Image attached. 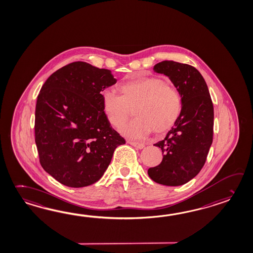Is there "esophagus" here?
Here are the masks:
<instances>
[{
    "instance_id": "1",
    "label": "esophagus",
    "mask_w": 253,
    "mask_h": 253,
    "mask_svg": "<svg viewBox=\"0 0 253 253\" xmlns=\"http://www.w3.org/2000/svg\"><path fill=\"white\" fill-rule=\"evenodd\" d=\"M128 143H129L130 145H132V146L135 147V148H137V149H143L145 145L143 144V143H140V142H136V141H131V140H129L128 141Z\"/></svg>"
}]
</instances>
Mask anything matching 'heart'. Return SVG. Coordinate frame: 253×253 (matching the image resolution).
<instances>
[{"label":"heart","mask_w":253,"mask_h":253,"mask_svg":"<svg viewBox=\"0 0 253 253\" xmlns=\"http://www.w3.org/2000/svg\"><path fill=\"white\" fill-rule=\"evenodd\" d=\"M118 90L121 95L113 90H104L101 106L109 124L117 128L129 120L134 109L137 118L121 129L128 138H144L153 130L163 133L180 117V93L163 79L132 77L119 85Z\"/></svg>","instance_id":"heart-1"}]
</instances>
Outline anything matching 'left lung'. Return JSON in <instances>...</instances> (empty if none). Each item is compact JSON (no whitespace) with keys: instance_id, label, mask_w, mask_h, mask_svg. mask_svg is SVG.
Instances as JSON below:
<instances>
[{"instance_id":"1","label":"left lung","mask_w":253,"mask_h":253,"mask_svg":"<svg viewBox=\"0 0 253 253\" xmlns=\"http://www.w3.org/2000/svg\"><path fill=\"white\" fill-rule=\"evenodd\" d=\"M155 73L168 76L180 93L181 113L163 140V158L148 169L152 180L166 186H180L202 169L213 137V104L205 80L196 68L173 61L154 65Z\"/></svg>"}]
</instances>
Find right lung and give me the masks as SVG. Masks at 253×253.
Returning <instances> with one entry per match:
<instances>
[{
  "label": "right lung",
  "mask_w": 253,
  "mask_h": 253,
  "mask_svg": "<svg viewBox=\"0 0 253 253\" xmlns=\"http://www.w3.org/2000/svg\"><path fill=\"white\" fill-rule=\"evenodd\" d=\"M117 80L107 69L72 62L46 80L35 109V142L46 172L68 187L101 179L125 140L107 121L101 93Z\"/></svg>",
  "instance_id": "add662e5"
}]
</instances>
